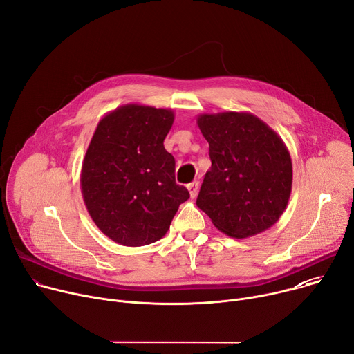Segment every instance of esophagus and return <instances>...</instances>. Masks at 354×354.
<instances>
[{
  "label": "esophagus",
  "instance_id": "34e87169",
  "mask_svg": "<svg viewBox=\"0 0 354 354\" xmlns=\"http://www.w3.org/2000/svg\"><path fill=\"white\" fill-rule=\"evenodd\" d=\"M187 191H189V195H191L192 199L196 198V195H198V192H199V182L195 180V182L187 185Z\"/></svg>",
  "mask_w": 354,
  "mask_h": 354
}]
</instances>
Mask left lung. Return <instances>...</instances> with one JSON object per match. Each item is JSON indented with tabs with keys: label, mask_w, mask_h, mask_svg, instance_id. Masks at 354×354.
I'll use <instances>...</instances> for the list:
<instances>
[{
	"label": "left lung",
	"mask_w": 354,
	"mask_h": 354,
	"mask_svg": "<svg viewBox=\"0 0 354 354\" xmlns=\"http://www.w3.org/2000/svg\"><path fill=\"white\" fill-rule=\"evenodd\" d=\"M196 124L212 160L198 207L230 238H250L272 227L292 192V159L283 140L250 112L201 113Z\"/></svg>",
	"instance_id": "left-lung-1"
}]
</instances>
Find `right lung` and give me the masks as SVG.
Wrapping results in <instances>:
<instances>
[{"instance_id":"1","label":"right lung","mask_w":354,"mask_h":354,"mask_svg":"<svg viewBox=\"0 0 354 354\" xmlns=\"http://www.w3.org/2000/svg\"><path fill=\"white\" fill-rule=\"evenodd\" d=\"M174 120L172 109L127 104L108 112L92 135L81 169L82 198L100 230L122 246L163 238L189 199L163 147Z\"/></svg>"}]
</instances>
